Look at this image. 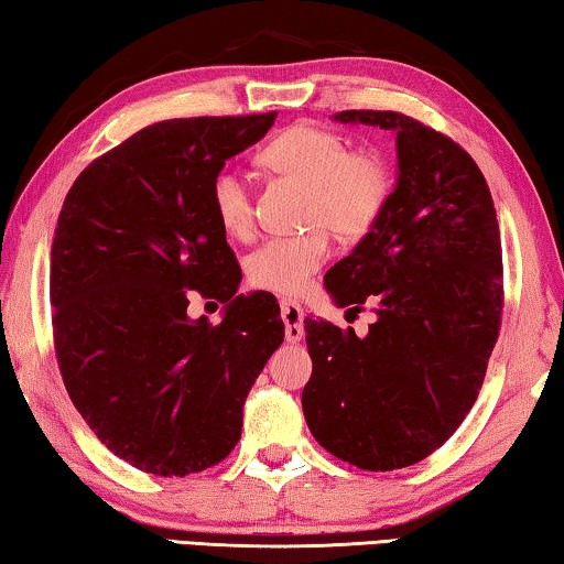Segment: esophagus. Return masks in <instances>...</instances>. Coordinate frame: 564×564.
<instances>
[{
	"label": "esophagus",
	"instance_id": "1",
	"mask_svg": "<svg viewBox=\"0 0 564 564\" xmlns=\"http://www.w3.org/2000/svg\"><path fill=\"white\" fill-rule=\"evenodd\" d=\"M281 318L285 323V340L299 343L305 330H303V308L295 301H281Z\"/></svg>",
	"mask_w": 564,
	"mask_h": 564
}]
</instances>
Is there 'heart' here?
<instances>
[{"label": "heart", "mask_w": 564, "mask_h": 564, "mask_svg": "<svg viewBox=\"0 0 564 564\" xmlns=\"http://www.w3.org/2000/svg\"><path fill=\"white\" fill-rule=\"evenodd\" d=\"M261 164L308 186L305 218L318 224L301 236H275L248 256V279L259 289L295 295L330 256L326 226L340 238L373 231L393 196V169L373 149H348L343 133L293 123L261 149ZM212 206L226 234L248 236L253 228L251 191L241 174L221 169L212 181Z\"/></svg>", "instance_id": "heart-1"}]
</instances>
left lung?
I'll return each instance as SVG.
<instances>
[{"mask_svg":"<svg viewBox=\"0 0 564 564\" xmlns=\"http://www.w3.org/2000/svg\"><path fill=\"white\" fill-rule=\"evenodd\" d=\"M336 121L395 131L398 184L386 214L326 273L340 308H376L368 336L305 318L313 360L303 415L316 441L360 470L423 460L470 413L502 318V246L473 156L398 111Z\"/></svg>","mask_w":564,"mask_h":564,"instance_id":"1","label":"left lung"}]
</instances>
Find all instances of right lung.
Wrapping results in <instances>:
<instances>
[{
    "label": "right lung",
    "instance_id": "obj_1",
    "mask_svg": "<svg viewBox=\"0 0 564 564\" xmlns=\"http://www.w3.org/2000/svg\"><path fill=\"white\" fill-rule=\"evenodd\" d=\"M273 121H159L94 159L64 198L50 275L56 360L94 435L144 473L221 463L283 343L273 295L236 293L241 269L212 206L214 176ZM194 290L227 303L221 324L185 316Z\"/></svg>",
    "mask_w": 564,
    "mask_h": 564
}]
</instances>
